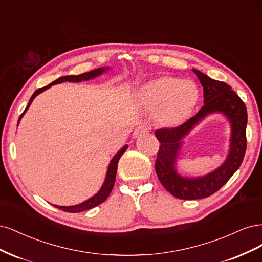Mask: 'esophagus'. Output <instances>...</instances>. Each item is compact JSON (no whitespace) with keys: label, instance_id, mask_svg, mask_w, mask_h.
I'll list each match as a JSON object with an SVG mask.
<instances>
[{"label":"esophagus","instance_id":"1","mask_svg":"<svg viewBox=\"0 0 262 262\" xmlns=\"http://www.w3.org/2000/svg\"><path fill=\"white\" fill-rule=\"evenodd\" d=\"M150 130V127L148 125H140V126H138V127H136L135 128V130H134V137H139V136H141V135H143V134H147L148 132Z\"/></svg>","mask_w":262,"mask_h":262}]
</instances>
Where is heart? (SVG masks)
<instances>
[{"label": "heart", "instance_id": "1", "mask_svg": "<svg viewBox=\"0 0 262 262\" xmlns=\"http://www.w3.org/2000/svg\"><path fill=\"white\" fill-rule=\"evenodd\" d=\"M138 104L155 112L157 121L166 127H176L186 122L199 102L196 83L174 76H159L138 89Z\"/></svg>", "mask_w": 262, "mask_h": 262}]
</instances>
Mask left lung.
Segmentation results:
<instances>
[{"label": "left lung", "mask_w": 262, "mask_h": 262, "mask_svg": "<svg viewBox=\"0 0 262 262\" xmlns=\"http://www.w3.org/2000/svg\"><path fill=\"white\" fill-rule=\"evenodd\" d=\"M204 87V106L184 124L174 128L156 130L160 149L156 160V172L163 187L176 198L192 200L212 195L226 184L241 166L246 152L247 110L242 99L229 85L214 80L206 74L192 70ZM222 113L231 124L230 150L224 164L200 178H184L176 171V159L183 137L209 114Z\"/></svg>", "instance_id": "obj_1"}]
</instances>
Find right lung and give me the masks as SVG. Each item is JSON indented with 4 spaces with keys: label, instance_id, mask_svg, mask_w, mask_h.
Masks as SVG:
<instances>
[{
    "label": "right lung",
    "instance_id": "1",
    "mask_svg": "<svg viewBox=\"0 0 262 262\" xmlns=\"http://www.w3.org/2000/svg\"><path fill=\"white\" fill-rule=\"evenodd\" d=\"M108 70V67H101V69H97V70H94V71H90V72H87V73H83V74H80V75H72V76H64V77H60L58 79H56L55 81L51 82L50 85L46 86V87H42V88H39L37 89L35 92H33V95L31 96L30 100H29V103L27 105V107L25 108L24 113L19 116V120H18V123L20 121V119L23 117V115L25 114V112L27 111L29 105L31 104V102L33 101V99H35L39 94H41L42 91H45L47 89H49L51 86L53 85H56V83H61L63 81H73V82H80L82 80H89V79H92V78H96L97 76H100L102 73H104L105 71ZM128 148L127 145H125L119 152H117L113 159L111 160V162H110L108 164V167H107V172H106V176H105V181L102 185V187L100 188V190L96 193L95 196H92L91 198H89L88 200L81 202V204L79 205H75V206H70V207H66V206H56V205H53L55 208H58V209H62L63 211H65V212H71V213H76V212H81V211H86V210H89L91 208H94L100 204H102L103 201L106 200V198L108 197L110 193H111L112 191V188L114 186V183H115V176H116V171H117V163H119V160L120 158L123 156V154L126 151V149Z\"/></svg>",
    "mask_w": 262,
    "mask_h": 262
}]
</instances>
